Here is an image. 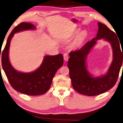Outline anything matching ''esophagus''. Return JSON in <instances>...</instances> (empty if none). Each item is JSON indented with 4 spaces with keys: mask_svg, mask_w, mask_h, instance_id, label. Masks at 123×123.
I'll return each instance as SVG.
<instances>
[{
    "mask_svg": "<svg viewBox=\"0 0 123 123\" xmlns=\"http://www.w3.org/2000/svg\"><path fill=\"white\" fill-rule=\"evenodd\" d=\"M63 57H64V60L65 61H67L69 59V56L68 54L67 53H64L63 54Z\"/></svg>",
    "mask_w": 123,
    "mask_h": 123,
    "instance_id": "1",
    "label": "esophagus"
}]
</instances>
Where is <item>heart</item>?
Wrapping results in <instances>:
<instances>
[{
	"instance_id": "b5f03b06",
	"label": "heart",
	"mask_w": 123,
	"mask_h": 123,
	"mask_svg": "<svg viewBox=\"0 0 123 123\" xmlns=\"http://www.w3.org/2000/svg\"><path fill=\"white\" fill-rule=\"evenodd\" d=\"M87 36V32L86 31H83L81 32L80 34L78 36L77 40L75 42V44H78V43H80L81 42L85 39Z\"/></svg>"
}]
</instances>
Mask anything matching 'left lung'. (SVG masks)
<instances>
[{
	"instance_id": "1",
	"label": "left lung",
	"mask_w": 123,
	"mask_h": 123,
	"mask_svg": "<svg viewBox=\"0 0 123 123\" xmlns=\"http://www.w3.org/2000/svg\"><path fill=\"white\" fill-rule=\"evenodd\" d=\"M98 24V29L97 37L86 43L80 49L70 52L68 62L69 76L74 90L87 96L99 95L113 87L117 80L123 63V49L122 51L120 47L121 43L116 34L103 24L100 22ZM102 38L112 45L113 60L106 74L95 78L87 70L86 57L96 43V40Z\"/></svg>"
}]
</instances>
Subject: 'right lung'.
<instances>
[{"instance_id": "1", "label": "right lung", "mask_w": 123, "mask_h": 123, "mask_svg": "<svg viewBox=\"0 0 123 123\" xmlns=\"http://www.w3.org/2000/svg\"><path fill=\"white\" fill-rule=\"evenodd\" d=\"M35 29L34 25L26 22L15 26L7 38L1 56L2 69L11 85L15 90L28 95H42L46 92L50 88L55 73L63 64V55L59 54L46 55L40 66L32 73H21L12 66L8 56L12 38L16 32Z\"/></svg>"}]
</instances>
